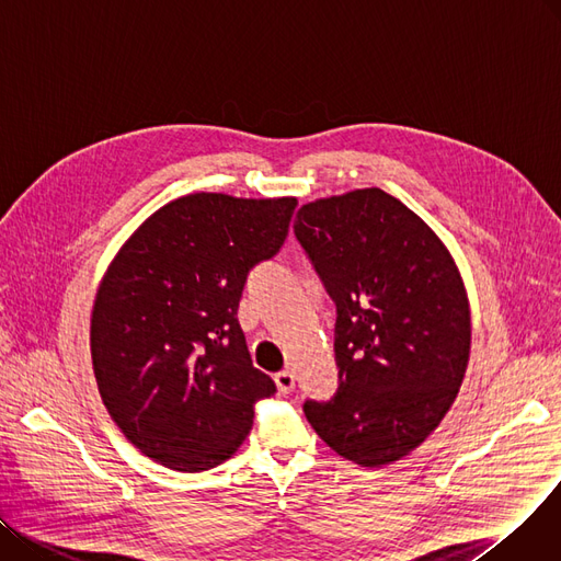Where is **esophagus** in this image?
<instances>
[{
    "mask_svg": "<svg viewBox=\"0 0 561 561\" xmlns=\"http://www.w3.org/2000/svg\"><path fill=\"white\" fill-rule=\"evenodd\" d=\"M276 385H278V391H280V393H289V391L296 387V376H294V371L285 369V371L276 374Z\"/></svg>",
    "mask_w": 561,
    "mask_h": 561,
    "instance_id": "1",
    "label": "esophagus"
}]
</instances>
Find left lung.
<instances>
[{"label":"left lung","mask_w":561,"mask_h":561,"mask_svg":"<svg viewBox=\"0 0 561 561\" xmlns=\"http://www.w3.org/2000/svg\"><path fill=\"white\" fill-rule=\"evenodd\" d=\"M294 236L337 308L340 385L304 412L351 462H397L442 423L465 380L462 276L435 230L380 187L306 204Z\"/></svg>","instance_id":"obj_1"}]
</instances>
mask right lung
I'll return each mask as SVG.
<instances>
[{"label":"right lung","instance_id":"obj_1","mask_svg":"<svg viewBox=\"0 0 561 561\" xmlns=\"http://www.w3.org/2000/svg\"><path fill=\"white\" fill-rule=\"evenodd\" d=\"M296 208L196 192L156 210L94 296L92 369L124 437L153 462L208 471L233 455L255 403L276 393L238 323L249 272L272 260Z\"/></svg>","mask_w":561,"mask_h":561}]
</instances>
